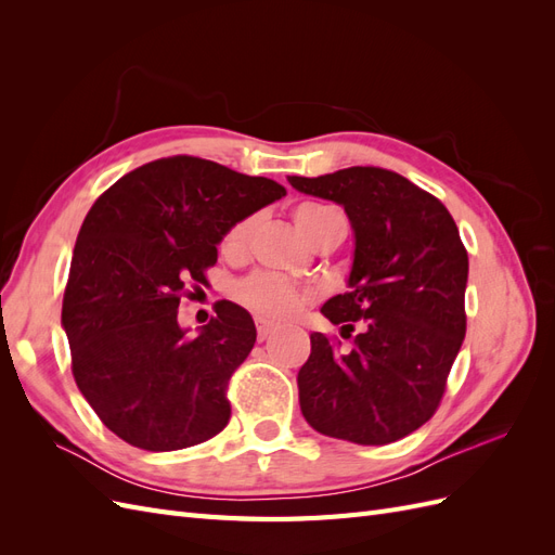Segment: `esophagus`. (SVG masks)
Returning <instances> with one entry per match:
<instances>
[{
    "label": "esophagus",
    "mask_w": 555,
    "mask_h": 555,
    "mask_svg": "<svg viewBox=\"0 0 555 555\" xmlns=\"http://www.w3.org/2000/svg\"><path fill=\"white\" fill-rule=\"evenodd\" d=\"M278 326L273 324V322H268V319H263V317H257V335H259V340L263 343L268 335H271L273 331H275Z\"/></svg>",
    "instance_id": "obj_1"
}]
</instances>
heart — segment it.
<instances>
[{
    "instance_id": "b5f03b06",
    "label": "heart",
    "mask_w": 555,
    "mask_h": 555,
    "mask_svg": "<svg viewBox=\"0 0 555 555\" xmlns=\"http://www.w3.org/2000/svg\"><path fill=\"white\" fill-rule=\"evenodd\" d=\"M335 210L324 204H314V201H308V204H300L294 208V222L298 231L304 233L306 241L314 236V231L322 227ZM249 233H251V217H243L236 224H231L227 233L222 236L220 249L222 255L229 259L243 257L245 249L249 245ZM236 298L243 306L249 310H255L261 317H287L292 314L304 300L310 298V292L306 287H298L292 280L275 275V273H251L243 278L236 289H233Z\"/></svg>"
}]
</instances>
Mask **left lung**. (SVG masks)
<instances>
[{
  "label": "left lung",
  "instance_id": "obj_1",
  "mask_svg": "<svg viewBox=\"0 0 555 555\" xmlns=\"http://www.w3.org/2000/svg\"><path fill=\"white\" fill-rule=\"evenodd\" d=\"M292 188L335 201L354 229L349 292L322 312L360 326L347 351L338 338L310 335L298 371L306 422L328 438L389 444L438 412L465 338L467 249L438 196L379 166L319 178L289 176Z\"/></svg>",
  "mask_w": 555,
  "mask_h": 555
}]
</instances>
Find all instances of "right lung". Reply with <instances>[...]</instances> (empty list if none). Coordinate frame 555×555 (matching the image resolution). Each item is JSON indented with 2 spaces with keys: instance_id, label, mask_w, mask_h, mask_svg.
<instances>
[{
  "instance_id": "right-lung-1",
  "label": "right lung",
  "mask_w": 555,
  "mask_h": 555,
  "mask_svg": "<svg viewBox=\"0 0 555 555\" xmlns=\"http://www.w3.org/2000/svg\"><path fill=\"white\" fill-rule=\"evenodd\" d=\"M287 190L176 155L129 171L82 222L62 300L80 393L117 438L176 451L215 438L231 416L229 379L255 347L247 310L217 300L198 335L178 326L217 263V243Z\"/></svg>"
}]
</instances>
